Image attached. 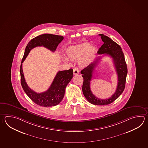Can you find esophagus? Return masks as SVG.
<instances>
[{
	"label": "esophagus",
	"instance_id": "obj_1",
	"mask_svg": "<svg viewBox=\"0 0 148 148\" xmlns=\"http://www.w3.org/2000/svg\"><path fill=\"white\" fill-rule=\"evenodd\" d=\"M79 71L77 69H73V74L74 75H77L79 74Z\"/></svg>",
	"mask_w": 148,
	"mask_h": 148
}]
</instances>
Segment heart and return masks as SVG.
<instances>
[{
  "label": "heart",
  "mask_w": 148,
  "mask_h": 148,
  "mask_svg": "<svg viewBox=\"0 0 148 148\" xmlns=\"http://www.w3.org/2000/svg\"><path fill=\"white\" fill-rule=\"evenodd\" d=\"M95 53V48L92 47L88 42H85L79 45L71 46L66 51V57L69 60H79L80 66L85 67L89 65Z\"/></svg>",
  "instance_id": "obj_1"
}]
</instances>
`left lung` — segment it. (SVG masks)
Masks as SVG:
<instances>
[{
	"label": "left lung",
	"mask_w": 148,
	"mask_h": 148,
	"mask_svg": "<svg viewBox=\"0 0 148 148\" xmlns=\"http://www.w3.org/2000/svg\"><path fill=\"white\" fill-rule=\"evenodd\" d=\"M99 35L101 36L104 44L99 48L97 53L99 54L109 55L112 58L115 71L118 75V85L115 92L109 99H100L95 97L90 90V81L92 79L94 69L97 66L98 62L100 60V58L82 70L81 73L84 79L82 91L86 100L92 104L104 106L108 105L114 102L123 92L125 86L127 69L124 55L120 46L109 37L103 34H99Z\"/></svg>",
	"instance_id": "obj_1"
}]
</instances>
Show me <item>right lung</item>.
I'll list each match as a JSON object with an SVG mask.
<instances>
[{
    "mask_svg": "<svg viewBox=\"0 0 148 148\" xmlns=\"http://www.w3.org/2000/svg\"><path fill=\"white\" fill-rule=\"evenodd\" d=\"M63 39L62 36L44 34L32 39L25 48L20 67L21 86L30 99L38 106L44 107L53 106H57L62 101L66 87L72 79L73 69H70L69 70L58 72L48 90L44 92L38 93L30 89L27 85L24 78L22 63L33 48L37 46H44L54 52L58 44Z\"/></svg>",
    "mask_w": 148,
    "mask_h": 148,
    "instance_id": "add662e5",
    "label": "right lung"
}]
</instances>
